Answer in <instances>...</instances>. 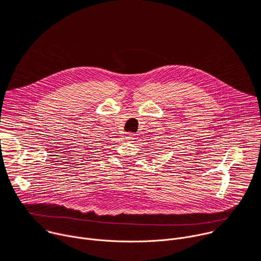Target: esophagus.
Returning <instances> with one entry per match:
<instances>
[{"mask_svg": "<svg viewBox=\"0 0 261 261\" xmlns=\"http://www.w3.org/2000/svg\"><path fill=\"white\" fill-rule=\"evenodd\" d=\"M135 138V134L134 133H127L126 134V139L127 140H132Z\"/></svg>", "mask_w": 261, "mask_h": 261, "instance_id": "obj_1", "label": "esophagus"}]
</instances>
